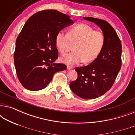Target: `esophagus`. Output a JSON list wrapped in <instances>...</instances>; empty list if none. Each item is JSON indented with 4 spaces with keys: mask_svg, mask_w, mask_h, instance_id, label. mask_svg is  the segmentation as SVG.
<instances>
[{
    "mask_svg": "<svg viewBox=\"0 0 135 135\" xmlns=\"http://www.w3.org/2000/svg\"><path fill=\"white\" fill-rule=\"evenodd\" d=\"M67 69H68V70H71V69H73V68L72 67V66H67Z\"/></svg>",
    "mask_w": 135,
    "mask_h": 135,
    "instance_id": "obj_1",
    "label": "esophagus"
}]
</instances>
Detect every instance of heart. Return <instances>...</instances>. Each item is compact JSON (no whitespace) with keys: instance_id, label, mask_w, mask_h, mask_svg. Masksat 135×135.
I'll return each instance as SVG.
<instances>
[{"instance_id":"obj_1","label":"heart","mask_w":135,"mask_h":135,"mask_svg":"<svg viewBox=\"0 0 135 135\" xmlns=\"http://www.w3.org/2000/svg\"><path fill=\"white\" fill-rule=\"evenodd\" d=\"M75 43L73 52L64 55L61 61L68 65H75L79 62H90L97 58L104 47L105 37L102 32L94 30L84 23L71 27L68 33L63 30L57 32L55 44L62 54L68 51L70 43Z\"/></svg>"}]
</instances>
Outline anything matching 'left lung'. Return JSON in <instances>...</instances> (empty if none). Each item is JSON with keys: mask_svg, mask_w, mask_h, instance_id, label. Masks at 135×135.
<instances>
[{"mask_svg": "<svg viewBox=\"0 0 135 135\" xmlns=\"http://www.w3.org/2000/svg\"><path fill=\"white\" fill-rule=\"evenodd\" d=\"M84 19L93 22L100 27L105 37L104 45L91 64L75 68L78 77L69 85L79 97L95 99L106 93L115 82L122 66V44L114 29L107 21L92 17Z\"/></svg>", "mask_w": 135, "mask_h": 135, "instance_id": "8db88e82", "label": "left lung"}]
</instances>
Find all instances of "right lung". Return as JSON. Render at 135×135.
<instances>
[{
  "mask_svg": "<svg viewBox=\"0 0 135 135\" xmlns=\"http://www.w3.org/2000/svg\"><path fill=\"white\" fill-rule=\"evenodd\" d=\"M74 23L70 16L55 10L40 11L31 16L18 36L14 53L16 74L24 87L31 91L45 88L64 64L55 63L58 57L55 36Z\"/></svg>",
  "mask_w": 135,
  "mask_h": 135,
  "instance_id": "add662e5",
  "label": "right lung"
}]
</instances>
